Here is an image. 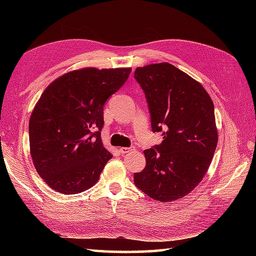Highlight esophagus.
<instances>
[{"label":"esophagus","mask_w":256,"mask_h":256,"mask_svg":"<svg viewBox=\"0 0 256 256\" xmlns=\"http://www.w3.org/2000/svg\"><path fill=\"white\" fill-rule=\"evenodd\" d=\"M134 150V148H121L118 150V152L121 154H126V153H130V152H133Z\"/></svg>","instance_id":"1"}]
</instances>
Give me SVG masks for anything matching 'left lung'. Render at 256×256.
Listing matches in <instances>:
<instances>
[{
	"label": "left lung",
	"instance_id": "obj_1",
	"mask_svg": "<svg viewBox=\"0 0 256 256\" xmlns=\"http://www.w3.org/2000/svg\"><path fill=\"white\" fill-rule=\"evenodd\" d=\"M134 78L148 103L153 132L162 142L145 150L135 186L160 202L180 199L202 180L218 144L214 106L198 81L168 62L136 68Z\"/></svg>",
	"mask_w": 256,
	"mask_h": 256
}]
</instances>
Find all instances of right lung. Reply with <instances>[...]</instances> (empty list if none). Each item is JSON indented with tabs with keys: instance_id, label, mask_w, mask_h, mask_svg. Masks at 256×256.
Masks as SVG:
<instances>
[{
	"instance_id": "add662e5",
	"label": "right lung",
	"mask_w": 256,
	"mask_h": 256,
	"mask_svg": "<svg viewBox=\"0 0 256 256\" xmlns=\"http://www.w3.org/2000/svg\"><path fill=\"white\" fill-rule=\"evenodd\" d=\"M131 70H74L42 92L30 118V148L38 175L52 189L79 194L99 180L112 158L101 140L103 106Z\"/></svg>"
}]
</instances>
